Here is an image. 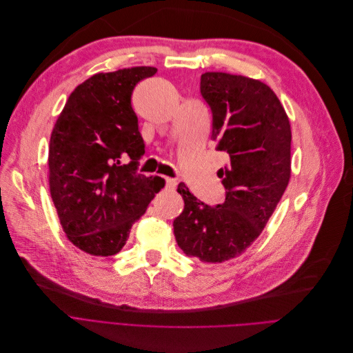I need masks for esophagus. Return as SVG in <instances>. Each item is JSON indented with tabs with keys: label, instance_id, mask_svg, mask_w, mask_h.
I'll use <instances>...</instances> for the list:
<instances>
[{
	"label": "esophagus",
	"instance_id": "34e87169",
	"mask_svg": "<svg viewBox=\"0 0 353 353\" xmlns=\"http://www.w3.org/2000/svg\"><path fill=\"white\" fill-rule=\"evenodd\" d=\"M165 182H166V185H165V188L166 190H170V191H172V190H175L176 188V179H174V178H166L165 179Z\"/></svg>",
	"mask_w": 353,
	"mask_h": 353
}]
</instances>
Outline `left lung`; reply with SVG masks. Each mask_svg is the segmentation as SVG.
<instances>
[{
  "label": "left lung",
  "instance_id": "8db88e82",
  "mask_svg": "<svg viewBox=\"0 0 353 353\" xmlns=\"http://www.w3.org/2000/svg\"><path fill=\"white\" fill-rule=\"evenodd\" d=\"M201 94L212 112L215 150L225 201L210 207L181 182L183 211L174 234L183 253L204 263L243 254L264 230L292 174V129L276 93L263 81L223 72L201 76Z\"/></svg>",
  "mask_w": 353,
  "mask_h": 353
}]
</instances>
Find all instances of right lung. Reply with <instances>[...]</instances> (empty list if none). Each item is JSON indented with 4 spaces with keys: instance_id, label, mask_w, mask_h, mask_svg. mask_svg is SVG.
Listing matches in <instances>:
<instances>
[{
    "instance_id": "1",
    "label": "right lung",
    "mask_w": 353,
    "mask_h": 353,
    "mask_svg": "<svg viewBox=\"0 0 353 353\" xmlns=\"http://www.w3.org/2000/svg\"><path fill=\"white\" fill-rule=\"evenodd\" d=\"M157 72L138 65L93 74L72 92L53 128L50 194L65 237L92 256L119 253L165 187L162 178L137 172L145 143L130 105L135 86Z\"/></svg>"
}]
</instances>
